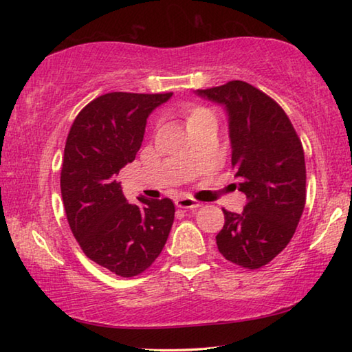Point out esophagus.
<instances>
[{
  "mask_svg": "<svg viewBox=\"0 0 352 352\" xmlns=\"http://www.w3.org/2000/svg\"><path fill=\"white\" fill-rule=\"evenodd\" d=\"M177 208H183V210H197L200 204L192 197H178L175 200Z\"/></svg>",
  "mask_w": 352,
  "mask_h": 352,
  "instance_id": "esophagus-1",
  "label": "esophagus"
}]
</instances>
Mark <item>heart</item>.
I'll use <instances>...</instances> for the list:
<instances>
[{"mask_svg":"<svg viewBox=\"0 0 352 352\" xmlns=\"http://www.w3.org/2000/svg\"><path fill=\"white\" fill-rule=\"evenodd\" d=\"M199 111H204V110H195L194 113H192V115H190V116H194L195 115V113H199Z\"/></svg>","mask_w":352,"mask_h":352,"instance_id":"obj_1","label":"heart"}]
</instances>
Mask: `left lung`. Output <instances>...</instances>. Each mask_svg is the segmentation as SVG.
<instances>
[{"label": "left lung", "instance_id": "obj_1", "mask_svg": "<svg viewBox=\"0 0 352 352\" xmlns=\"http://www.w3.org/2000/svg\"><path fill=\"white\" fill-rule=\"evenodd\" d=\"M195 94L223 107L231 166L247 195L242 212L223 210L217 248L233 264L259 269L287 247L305 210L301 141L281 107L247 82L233 80Z\"/></svg>", "mask_w": 352, "mask_h": 352}]
</instances>
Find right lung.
<instances>
[{
  "label": "right lung",
  "instance_id": "1",
  "mask_svg": "<svg viewBox=\"0 0 352 352\" xmlns=\"http://www.w3.org/2000/svg\"><path fill=\"white\" fill-rule=\"evenodd\" d=\"M170 98L107 93L77 115L65 146L60 189L69 228L88 258L122 278L152 265L174 223L170 199L141 195L129 204L116 180L140 151L147 118Z\"/></svg>",
  "mask_w": 352,
  "mask_h": 352
}]
</instances>
